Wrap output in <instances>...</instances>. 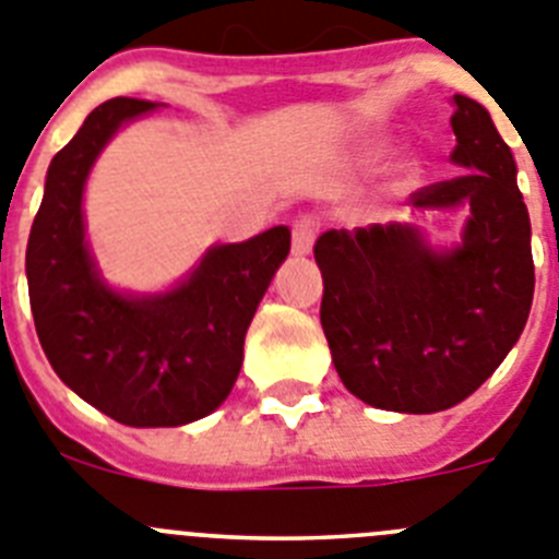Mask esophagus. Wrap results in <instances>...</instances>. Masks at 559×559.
<instances>
[{"label":"esophagus","instance_id":"obj_1","mask_svg":"<svg viewBox=\"0 0 559 559\" xmlns=\"http://www.w3.org/2000/svg\"><path fill=\"white\" fill-rule=\"evenodd\" d=\"M317 223L314 217H300L292 225V253L295 255H309L311 245H314Z\"/></svg>","mask_w":559,"mask_h":559}]
</instances>
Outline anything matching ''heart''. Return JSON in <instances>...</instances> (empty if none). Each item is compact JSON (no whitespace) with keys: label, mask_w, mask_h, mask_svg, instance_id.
I'll return each instance as SVG.
<instances>
[{"label":"heart","mask_w":559,"mask_h":559,"mask_svg":"<svg viewBox=\"0 0 559 559\" xmlns=\"http://www.w3.org/2000/svg\"><path fill=\"white\" fill-rule=\"evenodd\" d=\"M386 153H390V147H386V144H376V147L370 150V153H367V158H370V164H376V160L384 158ZM415 175H417V164H415V160H404V164H401V167H399L401 183H409V180L415 178Z\"/></svg>","instance_id":"heart-1"}]
</instances>
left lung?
Listing matches in <instances>:
<instances>
[{
	"label": "left lung",
	"instance_id": "1",
	"mask_svg": "<svg viewBox=\"0 0 559 559\" xmlns=\"http://www.w3.org/2000/svg\"><path fill=\"white\" fill-rule=\"evenodd\" d=\"M451 160L465 169L412 194L417 211L467 205L462 242L415 225L325 230L320 323L342 384L376 409L431 415L465 401L504 361L535 295L532 225L515 158L476 99L454 94Z\"/></svg>",
	"mask_w": 559,
	"mask_h": 559
}]
</instances>
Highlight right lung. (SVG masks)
<instances>
[{"label": "right lung", "instance_id": "obj_1", "mask_svg": "<svg viewBox=\"0 0 559 559\" xmlns=\"http://www.w3.org/2000/svg\"><path fill=\"white\" fill-rule=\"evenodd\" d=\"M155 108L117 97L85 117L49 164L27 242L29 309L49 365L85 404L139 429L192 424L228 399L250 320L289 255V228L275 225L209 248L167 292L108 286L85 242V180L114 133Z\"/></svg>", "mask_w": 559, "mask_h": 559}]
</instances>
